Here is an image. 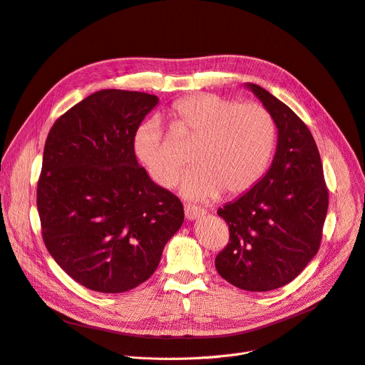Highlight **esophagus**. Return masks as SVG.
Wrapping results in <instances>:
<instances>
[{"instance_id":"esophagus-1","label":"esophagus","mask_w":365,"mask_h":365,"mask_svg":"<svg viewBox=\"0 0 365 365\" xmlns=\"http://www.w3.org/2000/svg\"><path fill=\"white\" fill-rule=\"evenodd\" d=\"M204 213H205V210L197 207V205H191V204L185 205V216L187 220H194V219L202 216Z\"/></svg>"}]
</instances>
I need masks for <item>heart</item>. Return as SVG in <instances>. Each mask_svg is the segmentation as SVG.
<instances>
[{
    "label": "heart",
    "mask_w": 365,
    "mask_h": 365,
    "mask_svg": "<svg viewBox=\"0 0 365 365\" xmlns=\"http://www.w3.org/2000/svg\"><path fill=\"white\" fill-rule=\"evenodd\" d=\"M174 133L195 141L194 168L186 173L182 194L209 200L222 191L234 197L247 192L262 178L276 145V123L259 103H240L213 93H191L170 110ZM138 163L163 187L176 185L185 160L174 152L158 120L138 126L133 140Z\"/></svg>",
    "instance_id": "heart-1"
}]
</instances>
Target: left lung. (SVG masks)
I'll return each mask as SVG.
<instances>
[{
	"mask_svg": "<svg viewBox=\"0 0 365 365\" xmlns=\"http://www.w3.org/2000/svg\"><path fill=\"white\" fill-rule=\"evenodd\" d=\"M272 113L277 148L265 176L217 210L230 242L215 259L234 287L264 292L292 282L318 253L328 189L314 138L292 110L264 88L247 83Z\"/></svg>",
	"mask_w": 365,
	"mask_h": 365,
	"instance_id": "8db88e82",
	"label": "left lung"
}]
</instances>
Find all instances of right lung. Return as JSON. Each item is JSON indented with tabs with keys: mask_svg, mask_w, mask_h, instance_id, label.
Listing matches in <instances>:
<instances>
[{
	"mask_svg": "<svg viewBox=\"0 0 365 365\" xmlns=\"http://www.w3.org/2000/svg\"><path fill=\"white\" fill-rule=\"evenodd\" d=\"M158 97L103 89L56 119L37 185L44 245L82 287L119 294L146 282L183 224L180 200L140 167L133 140Z\"/></svg>",
	"mask_w": 365,
	"mask_h": 365,
	"instance_id": "add662e5",
	"label": "right lung"
}]
</instances>
